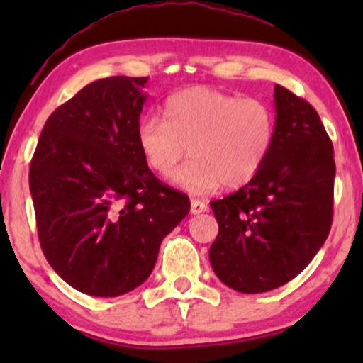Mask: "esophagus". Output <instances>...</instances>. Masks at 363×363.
Segmentation results:
<instances>
[{
    "mask_svg": "<svg viewBox=\"0 0 363 363\" xmlns=\"http://www.w3.org/2000/svg\"><path fill=\"white\" fill-rule=\"evenodd\" d=\"M206 210H208L206 203H203L200 200H196V198H193V200H191V208H190L191 215H200V213L206 211Z\"/></svg>",
    "mask_w": 363,
    "mask_h": 363,
    "instance_id": "obj_1",
    "label": "esophagus"
}]
</instances>
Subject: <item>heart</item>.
Wrapping results in <instances>:
<instances>
[{
    "mask_svg": "<svg viewBox=\"0 0 363 363\" xmlns=\"http://www.w3.org/2000/svg\"><path fill=\"white\" fill-rule=\"evenodd\" d=\"M274 135L276 116L267 102L193 87L167 99L163 118L143 117L135 138L145 165L160 177L172 175L190 147L191 160L175 172L173 182L205 195L221 185L238 188L252 180Z\"/></svg>",
    "mask_w": 363,
    "mask_h": 363,
    "instance_id": "b5f03b06",
    "label": "heart"
}]
</instances>
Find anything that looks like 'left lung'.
<instances>
[{
	"instance_id": "1",
	"label": "left lung",
	"mask_w": 363,
	"mask_h": 363,
	"mask_svg": "<svg viewBox=\"0 0 363 363\" xmlns=\"http://www.w3.org/2000/svg\"><path fill=\"white\" fill-rule=\"evenodd\" d=\"M276 135L250 183L211 201L213 271L245 294L272 291L302 272L329 236L334 147L309 102L276 84Z\"/></svg>"
}]
</instances>
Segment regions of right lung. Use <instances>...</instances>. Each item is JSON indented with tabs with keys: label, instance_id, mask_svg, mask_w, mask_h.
Returning <instances> with one entry per match:
<instances>
[{
	"label": "right lung",
	"instance_id": "right-lung-1",
	"mask_svg": "<svg viewBox=\"0 0 363 363\" xmlns=\"http://www.w3.org/2000/svg\"><path fill=\"white\" fill-rule=\"evenodd\" d=\"M147 81L113 76L81 89L49 116L29 167L44 256L89 296L140 286L190 211V198L158 180L137 147Z\"/></svg>",
	"mask_w": 363,
	"mask_h": 363
}]
</instances>
